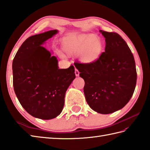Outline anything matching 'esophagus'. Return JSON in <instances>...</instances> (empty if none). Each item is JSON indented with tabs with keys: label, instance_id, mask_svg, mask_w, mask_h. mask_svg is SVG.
Here are the masks:
<instances>
[{
	"label": "esophagus",
	"instance_id": "34e87169",
	"mask_svg": "<svg viewBox=\"0 0 150 150\" xmlns=\"http://www.w3.org/2000/svg\"><path fill=\"white\" fill-rule=\"evenodd\" d=\"M75 74L76 76H79V72L78 71V69H75Z\"/></svg>",
	"mask_w": 150,
	"mask_h": 150
}]
</instances>
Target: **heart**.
<instances>
[{"instance_id":"b5f03b06","label":"heart","mask_w":150,"mask_h":150,"mask_svg":"<svg viewBox=\"0 0 150 150\" xmlns=\"http://www.w3.org/2000/svg\"><path fill=\"white\" fill-rule=\"evenodd\" d=\"M62 48L69 54L78 55L79 60L90 64L99 58L103 49V44L99 36L83 33L66 38L62 42ZM63 56L62 54H60Z\"/></svg>"}]
</instances>
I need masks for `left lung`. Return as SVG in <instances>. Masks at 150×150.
Wrapping results in <instances>:
<instances>
[{"mask_svg": "<svg viewBox=\"0 0 150 150\" xmlns=\"http://www.w3.org/2000/svg\"><path fill=\"white\" fill-rule=\"evenodd\" d=\"M99 31L105 38V52L92 64L74 65L85 81L83 91L90 107L108 114L122 108L132 97L137 71L134 55L121 36Z\"/></svg>", "mask_w": 150, "mask_h": 150, "instance_id": "1", "label": "left lung"}]
</instances>
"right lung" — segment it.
I'll return each instance as SVG.
<instances>
[{
	"mask_svg": "<svg viewBox=\"0 0 150 150\" xmlns=\"http://www.w3.org/2000/svg\"><path fill=\"white\" fill-rule=\"evenodd\" d=\"M58 33L54 29L30 36L13 61V87L20 103L30 115L44 120L61 114L65 92L76 78L74 66L59 69L56 56L42 47Z\"/></svg>",
	"mask_w": 150,
	"mask_h": 150,
	"instance_id": "1",
	"label": "right lung"
}]
</instances>
